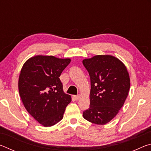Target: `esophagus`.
Segmentation results:
<instances>
[{
	"label": "esophagus",
	"mask_w": 151,
	"mask_h": 151,
	"mask_svg": "<svg viewBox=\"0 0 151 151\" xmlns=\"http://www.w3.org/2000/svg\"><path fill=\"white\" fill-rule=\"evenodd\" d=\"M80 97H81V96L79 95V94H78V95H75V96H74V99H75L76 101H78V99H80Z\"/></svg>",
	"instance_id": "1"
}]
</instances>
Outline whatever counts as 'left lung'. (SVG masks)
Segmentation results:
<instances>
[{"mask_svg":"<svg viewBox=\"0 0 151 151\" xmlns=\"http://www.w3.org/2000/svg\"><path fill=\"white\" fill-rule=\"evenodd\" d=\"M83 64L91 78L90 107L83 117L92 123L103 125L114 118L122 108L130 89L126 66L111 55H96Z\"/></svg>","mask_w":151,"mask_h":151,"instance_id":"8db88e82","label":"left lung"}]
</instances>
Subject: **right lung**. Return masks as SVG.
Instances as JSON below:
<instances>
[{
    "label": "right lung",
    "instance_id": "right-lung-1",
    "mask_svg": "<svg viewBox=\"0 0 151 151\" xmlns=\"http://www.w3.org/2000/svg\"><path fill=\"white\" fill-rule=\"evenodd\" d=\"M70 63V58L38 55L27 60L20 70L19 91L22 103L42 126L51 127L59 122L71 102L59 78Z\"/></svg>",
    "mask_w": 151,
    "mask_h": 151
}]
</instances>
